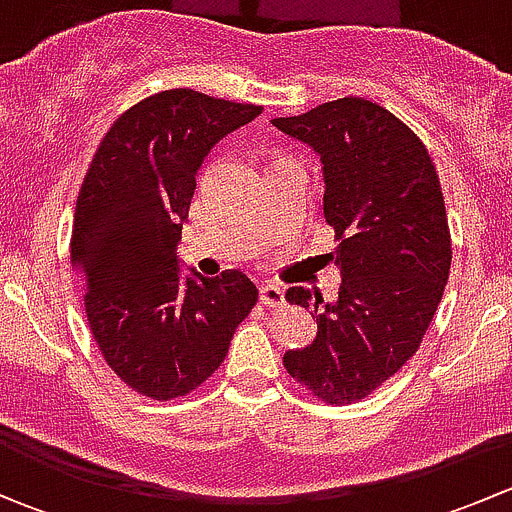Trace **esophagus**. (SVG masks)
<instances>
[{
	"label": "esophagus",
	"mask_w": 512,
	"mask_h": 512,
	"mask_svg": "<svg viewBox=\"0 0 512 512\" xmlns=\"http://www.w3.org/2000/svg\"><path fill=\"white\" fill-rule=\"evenodd\" d=\"M260 302L265 307H282L285 304V289L277 285H260Z\"/></svg>",
	"instance_id": "1"
}]
</instances>
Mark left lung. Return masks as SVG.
<instances>
[{
  "label": "left lung",
  "mask_w": 512,
  "mask_h": 512,
  "mask_svg": "<svg viewBox=\"0 0 512 512\" xmlns=\"http://www.w3.org/2000/svg\"><path fill=\"white\" fill-rule=\"evenodd\" d=\"M272 126L307 143L324 165V218L334 227L339 297L289 287L312 309L317 337L285 354L314 399L354 404L421 347L451 272V230L436 165L421 138L374 101L344 96Z\"/></svg>",
  "instance_id": "8db88e82"
}]
</instances>
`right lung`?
Wrapping results in <instances>:
<instances>
[{
  "instance_id": "add662e5",
  "label": "right lung",
  "mask_w": 512,
  "mask_h": 512,
  "mask_svg": "<svg viewBox=\"0 0 512 512\" xmlns=\"http://www.w3.org/2000/svg\"><path fill=\"white\" fill-rule=\"evenodd\" d=\"M260 113L193 89L160 91L116 118L81 183L71 262L91 334L113 374L148 399L208 381L257 302L240 270L180 275L175 245L210 148Z\"/></svg>"
}]
</instances>
